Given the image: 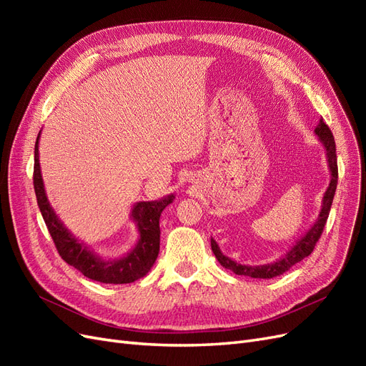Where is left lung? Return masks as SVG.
Listing matches in <instances>:
<instances>
[{"instance_id": "left-lung-1", "label": "left lung", "mask_w": 366, "mask_h": 366, "mask_svg": "<svg viewBox=\"0 0 366 366\" xmlns=\"http://www.w3.org/2000/svg\"><path fill=\"white\" fill-rule=\"evenodd\" d=\"M315 132L319 137V142L322 143V147L325 149L331 180H330V184H328L327 191L324 194V198H322V207H320V212L313 223V226L310 227L305 234L290 247V250L284 253L280 259H276L269 264H262V265H249V264H239V262L234 261L232 258L226 257V254L219 250L217 241L214 238H210V246H212V252L215 254V258L218 259V262L221 265H223L224 269L232 270L235 274H244V276H250V278L269 280V278H274V276L282 274L284 272L293 267L295 264L302 261L304 258L308 257L310 253L313 252L317 239L320 238V235H322V230L325 227L327 218H328L330 209H331V203H333V198H335L336 186H337L336 143H335L333 134H331V131L322 117H320L317 127L315 128Z\"/></svg>"}]
</instances>
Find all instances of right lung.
<instances>
[{
    "instance_id": "1",
    "label": "right lung",
    "mask_w": 366,
    "mask_h": 366,
    "mask_svg": "<svg viewBox=\"0 0 366 366\" xmlns=\"http://www.w3.org/2000/svg\"><path fill=\"white\" fill-rule=\"evenodd\" d=\"M39 137L35 143V169H33V186H35L38 206L44 221L49 227L61 258L79 270L86 278L104 284H129L143 278L156 262L160 250V215L163 209L174 202L175 195L169 194L154 202H137L131 209L129 218L136 223L139 239L124 257L107 259L97 254L64 226L51 207L39 164Z\"/></svg>"
}]
</instances>
